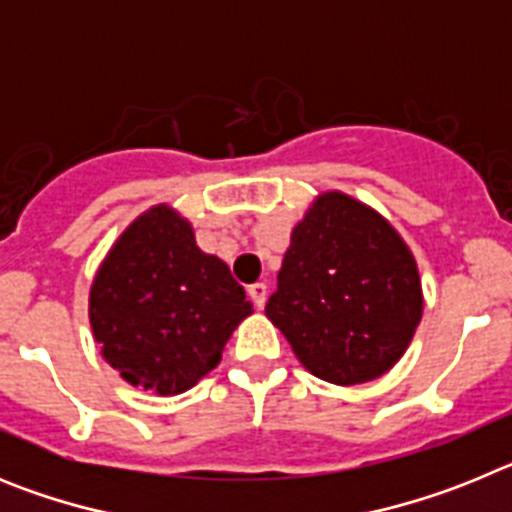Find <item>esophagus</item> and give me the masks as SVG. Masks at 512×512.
<instances>
[{
	"label": "esophagus",
	"instance_id": "esophagus-1",
	"mask_svg": "<svg viewBox=\"0 0 512 512\" xmlns=\"http://www.w3.org/2000/svg\"><path fill=\"white\" fill-rule=\"evenodd\" d=\"M266 295H269V289H266L264 282H256L248 287V297H251V302L259 307V310L266 305Z\"/></svg>",
	"mask_w": 512,
	"mask_h": 512
}]
</instances>
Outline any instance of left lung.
Wrapping results in <instances>:
<instances>
[{"instance_id": "8db88e82", "label": "left lung", "mask_w": 512, "mask_h": 512, "mask_svg": "<svg viewBox=\"0 0 512 512\" xmlns=\"http://www.w3.org/2000/svg\"><path fill=\"white\" fill-rule=\"evenodd\" d=\"M266 318L315 377L372 382L402 359L423 318L418 264L377 210L325 192L292 230Z\"/></svg>"}]
</instances>
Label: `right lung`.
<instances>
[{
  "instance_id": "right-lung-1",
  "label": "right lung",
  "mask_w": 512,
  "mask_h": 512,
  "mask_svg": "<svg viewBox=\"0 0 512 512\" xmlns=\"http://www.w3.org/2000/svg\"><path fill=\"white\" fill-rule=\"evenodd\" d=\"M251 312L228 264L200 251L189 220L169 205L135 217L89 292V323L104 361L156 395L187 392L210 374Z\"/></svg>"
}]
</instances>
